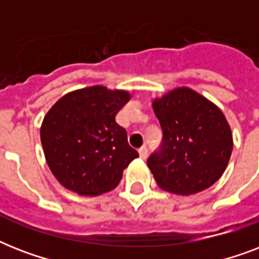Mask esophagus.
Wrapping results in <instances>:
<instances>
[{
	"label": "esophagus",
	"instance_id": "esophagus-1",
	"mask_svg": "<svg viewBox=\"0 0 259 259\" xmlns=\"http://www.w3.org/2000/svg\"><path fill=\"white\" fill-rule=\"evenodd\" d=\"M138 154H140V158H141V160H146V157H148V148H146V146L140 148Z\"/></svg>",
	"mask_w": 259,
	"mask_h": 259
}]
</instances>
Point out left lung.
<instances>
[{
  "label": "left lung",
  "mask_w": 259,
  "mask_h": 259,
  "mask_svg": "<svg viewBox=\"0 0 259 259\" xmlns=\"http://www.w3.org/2000/svg\"><path fill=\"white\" fill-rule=\"evenodd\" d=\"M152 107L162 129L158 152L148 158L157 185L176 195H195L217 183L233 152V134L215 103L188 87H177Z\"/></svg>",
  "instance_id": "left-lung-1"
}]
</instances>
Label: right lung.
<instances>
[{
    "mask_svg": "<svg viewBox=\"0 0 259 259\" xmlns=\"http://www.w3.org/2000/svg\"><path fill=\"white\" fill-rule=\"evenodd\" d=\"M130 101L125 90L91 86L66 94L40 127L47 164L64 188L98 196L119 184L126 166L138 157L115 115Z\"/></svg>",
    "mask_w": 259,
    "mask_h": 259,
    "instance_id": "right-lung-1",
    "label": "right lung"
}]
</instances>
